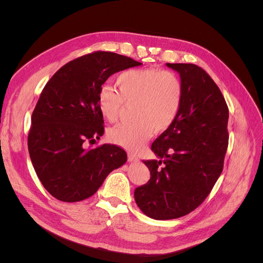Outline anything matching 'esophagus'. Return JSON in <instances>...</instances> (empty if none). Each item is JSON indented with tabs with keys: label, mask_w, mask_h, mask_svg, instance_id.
I'll return each instance as SVG.
<instances>
[{
	"label": "esophagus",
	"mask_w": 263,
	"mask_h": 263,
	"mask_svg": "<svg viewBox=\"0 0 263 263\" xmlns=\"http://www.w3.org/2000/svg\"><path fill=\"white\" fill-rule=\"evenodd\" d=\"M138 160H139V159L136 155H133V154L128 155V161L129 162H135V161H138Z\"/></svg>",
	"instance_id": "obj_1"
}]
</instances>
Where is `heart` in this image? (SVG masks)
Wrapping results in <instances>:
<instances>
[{"mask_svg": "<svg viewBox=\"0 0 263 263\" xmlns=\"http://www.w3.org/2000/svg\"><path fill=\"white\" fill-rule=\"evenodd\" d=\"M118 92L103 86L98 95V105L108 122H116L124 104L133 106L132 123L119 124L108 132L113 144L138 151L153 136L176 121L183 101V85L177 74L160 69H135L125 71L116 80Z\"/></svg>", "mask_w": 263, "mask_h": 263, "instance_id": "b5f03b06", "label": "heart"}]
</instances>
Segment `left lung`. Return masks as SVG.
Segmentation results:
<instances>
[{
	"label": "left lung",
	"instance_id": "1",
	"mask_svg": "<svg viewBox=\"0 0 263 263\" xmlns=\"http://www.w3.org/2000/svg\"><path fill=\"white\" fill-rule=\"evenodd\" d=\"M166 67L180 74L181 109L151 145L159 160L144 161L151 178L134 193L141 212L158 220L182 217L203 203L220 176L228 147V107L216 83L192 63Z\"/></svg>",
	"mask_w": 263,
	"mask_h": 263
}]
</instances>
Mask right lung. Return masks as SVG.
<instances>
[{
	"label": "right lung",
	"instance_id": "right-lung-1",
	"mask_svg": "<svg viewBox=\"0 0 263 263\" xmlns=\"http://www.w3.org/2000/svg\"><path fill=\"white\" fill-rule=\"evenodd\" d=\"M140 65L126 55L95 51L68 62L45 85L27 142L37 177L57 200L72 203L92 196L127 161L125 150L117 146L85 144L104 134L98 105L102 84L118 71Z\"/></svg>",
	"mask_w": 263,
	"mask_h": 263
}]
</instances>
